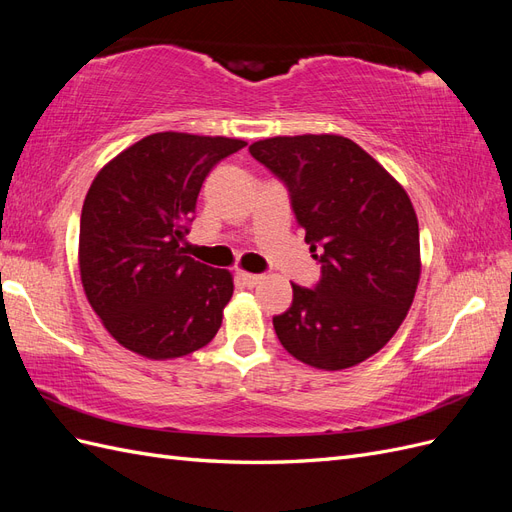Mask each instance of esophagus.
<instances>
[{"label": "esophagus", "instance_id": "esophagus-1", "mask_svg": "<svg viewBox=\"0 0 512 512\" xmlns=\"http://www.w3.org/2000/svg\"><path fill=\"white\" fill-rule=\"evenodd\" d=\"M237 280L243 284V286H247V288H254L262 277L260 275H254V273H247V271H237Z\"/></svg>", "mask_w": 512, "mask_h": 512}]
</instances>
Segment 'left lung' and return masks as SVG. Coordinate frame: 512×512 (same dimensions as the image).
I'll return each instance as SVG.
<instances>
[{
    "instance_id": "left-lung-1",
    "label": "left lung",
    "mask_w": 512,
    "mask_h": 512,
    "mask_svg": "<svg viewBox=\"0 0 512 512\" xmlns=\"http://www.w3.org/2000/svg\"><path fill=\"white\" fill-rule=\"evenodd\" d=\"M250 153L288 185L305 243L322 265L314 290L292 284L290 309L273 318L277 339L316 369L363 363L397 333L421 280L408 192L339 134L273 136Z\"/></svg>"
}]
</instances>
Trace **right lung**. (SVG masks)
<instances>
[{
	"instance_id": "right-lung-1",
	"label": "right lung",
	"mask_w": 512,
	"mask_h": 512,
	"mask_svg": "<svg viewBox=\"0 0 512 512\" xmlns=\"http://www.w3.org/2000/svg\"><path fill=\"white\" fill-rule=\"evenodd\" d=\"M241 138L156 132L91 181L79 269L91 309L117 344L151 361L207 346L222 327L232 273L185 256L181 243L209 170Z\"/></svg>"
}]
</instances>
